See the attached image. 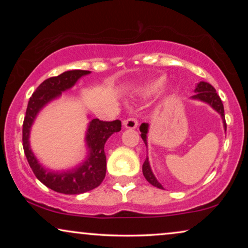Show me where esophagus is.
<instances>
[{
	"mask_svg": "<svg viewBox=\"0 0 248 248\" xmlns=\"http://www.w3.org/2000/svg\"><path fill=\"white\" fill-rule=\"evenodd\" d=\"M138 124H139V122L134 116H131L123 121V125L126 128H135V127H138Z\"/></svg>",
	"mask_w": 248,
	"mask_h": 248,
	"instance_id": "obj_1",
	"label": "esophagus"
}]
</instances>
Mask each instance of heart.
I'll use <instances>...</instances> for the list:
<instances>
[{
  "label": "heart",
  "mask_w": 248,
  "mask_h": 248,
  "mask_svg": "<svg viewBox=\"0 0 248 248\" xmlns=\"http://www.w3.org/2000/svg\"><path fill=\"white\" fill-rule=\"evenodd\" d=\"M165 84V78H159V79H155L150 82L145 88V91H147L148 93H155V91H158L160 88L164 86Z\"/></svg>",
  "instance_id": "obj_1"
}]
</instances>
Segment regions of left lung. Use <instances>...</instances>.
Wrapping results in <instances>:
<instances>
[{
  "instance_id": "8db88e82",
  "label": "left lung",
  "mask_w": 248,
  "mask_h": 248,
  "mask_svg": "<svg viewBox=\"0 0 248 248\" xmlns=\"http://www.w3.org/2000/svg\"><path fill=\"white\" fill-rule=\"evenodd\" d=\"M195 94L192 98L193 99H200L204 103H208L211 105V106L215 108V109L218 111V113L221 115L222 120H223V125H225V128H227V124H226V120H225V109H223V104L221 99H220L219 94L216 93V89L213 88L211 84L208 82H200L198 83V86L195 88ZM140 131H141V138L142 140L145 142L147 144V133H148V124H141L140 126ZM142 171H143V175L147 181L150 183L151 185L155 186L158 188H164L161 186L160 183H159L157 179H155V175L152 174L150 165H149V160L148 158L145 159V161L143 162V166H142Z\"/></svg>"
}]
</instances>
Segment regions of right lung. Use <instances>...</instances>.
<instances>
[{
	"mask_svg": "<svg viewBox=\"0 0 248 248\" xmlns=\"http://www.w3.org/2000/svg\"><path fill=\"white\" fill-rule=\"evenodd\" d=\"M90 73V71H66L57 77L46 79L30 97L22 125V145L26 158L33 174L44 185L63 194H80L98 187L106 175V155L104 147L107 139L115 132L121 131V121H100L93 118L87 132V144L89 155L80 167L64 172L47 171L38 164L29 147V132L36 115L47 103L59 97L62 91L74 86L78 79Z\"/></svg>",
	"mask_w": 248,
	"mask_h": 248,
	"instance_id": "obj_1",
	"label": "right lung"
}]
</instances>
